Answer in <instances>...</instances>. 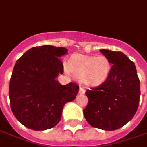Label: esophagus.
<instances>
[{
    "mask_svg": "<svg viewBox=\"0 0 147 147\" xmlns=\"http://www.w3.org/2000/svg\"><path fill=\"white\" fill-rule=\"evenodd\" d=\"M85 93H86V90H85V88H84L83 86H80V90H79V94H85Z\"/></svg>",
    "mask_w": 147,
    "mask_h": 147,
    "instance_id": "1",
    "label": "esophagus"
}]
</instances>
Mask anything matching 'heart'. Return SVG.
I'll use <instances>...</instances> for the list:
<instances>
[{"label":"heart","mask_w":147,"mask_h":147,"mask_svg":"<svg viewBox=\"0 0 147 147\" xmlns=\"http://www.w3.org/2000/svg\"><path fill=\"white\" fill-rule=\"evenodd\" d=\"M63 66L66 72L72 74L89 86L103 84L109 77L112 68L110 61L105 56L87 55H76L69 64L65 61Z\"/></svg>","instance_id":"obj_1"}]
</instances>
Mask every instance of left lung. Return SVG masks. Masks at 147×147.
I'll return each instance as SVG.
<instances>
[{
	"label": "left lung",
	"mask_w": 147,
	"mask_h": 147,
	"mask_svg": "<svg viewBox=\"0 0 147 147\" xmlns=\"http://www.w3.org/2000/svg\"><path fill=\"white\" fill-rule=\"evenodd\" d=\"M112 65L107 80L88 90L89 99L83 110L89 124L105 131H113L127 123L135 115L140 99V80L133 61L124 53L101 49Z\"/></svg>",
	"instance_id": "obj_1"
}]
</instances>
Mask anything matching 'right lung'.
<instances>
[{"instance_id":"add662e5","label":"right lung","mask_w":147,"mask_h":147,"mask_svg":"<svg viewBox=\"0 0 147 147\" xmlns=\"http://www.w3.org/2000/svg\"><path fill=\"white\" fill-rule=\"evenodd\" d=\"M67 48L44 45L30 48L17 60L10 80V107L16 119L35 131L59 123L63 107L76 99L79 86H62L56 77L63 73L59 57Z\"/></svg>"}]
</instances>
